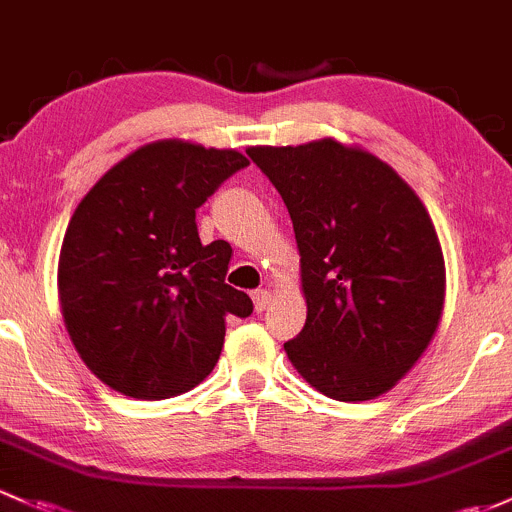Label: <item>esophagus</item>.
I'll use <instances>...</instances> for the list:
<instances>
[{
  "label": "esophagus",
  "instance_id": "obj_1",
  "mask_svg": "<svg viewBox=\"0 0 512 512\" xmlns=\"http://www.w3.org/2000/svg\"><path fill=\"white\" fill-rule=\"evenodd\" d=\"M251 298H254V308H256V313H263V310L268 308V300H271V293L263 291V288H258V291L251 293Z\"/></svg>",
  "mask_w": 512,
  "mask_h": 512
}]
</instances>
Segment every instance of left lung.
Returning a JSON list of instances; mask_svg holds the SVG:
<instances>
[{
  "label": "left lung",
  "mask_w": 512,
  "mask_h": 512,
  "mask_svg": "<svg viewBox=\"0 0 512 512\" xmlns=\"http://www.w3.org/2000/svg\"><path fill=\"white\" fill-rule=\"evenodd\" d=\"M291 214L308 303L286 352L337 402L392 389L444 310V256L414 189L382 160L335 140L251 147Z\"/></svg>",
  "instance_id": "1"
}]
</instances>
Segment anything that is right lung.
Instances as JSON below:
<instances>
[{"label": "right lung", "mask_w": 512, "mask_h": 512, "mask_svg": "<svg viewBox=\"0 0 512 512\" xmlns=\"http://www.w3.org/2000/svg\"><path fill=\"white\" fill-rule=\"evenodd\" d=\"M249 165L182 140L110 167L68 221L59 258L63 323L100 382L135 399L197 387L217 365L226 315L254 303L224 283L231 246H202L197 209Z\"/></svg>", "instance_id": "add662e5"}]
</instances>
